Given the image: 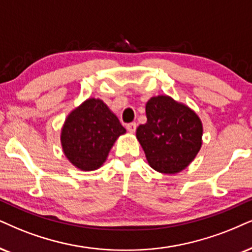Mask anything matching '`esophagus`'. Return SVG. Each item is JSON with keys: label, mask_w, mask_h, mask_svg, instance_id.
Masks as SVG:
<instances>
[{"label": "esophagus", "mask_w": 252, "mask_h": 252, "mask_svg": "<svg viewBox=\"0 0 252 252\" xmlns=\"http://www.w3.org/2000/svg\"><path fill=\"white\" fill-rule=\"evenodd\" d=\"M136 128H137L136 123H129L128 126H126V130H128V131H129L130 133L135 132V131H136Z\"/></svg>", "instance_id": "34e87169"}]
</instances>
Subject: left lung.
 Returning <instances> with one entry per match:
<instances>
[{"label": "left lung", "mask_w": 252, "mask_h": 252, "mask_svg": "<svg viewBox=\"0 0 252 252\" xmlns=\"http://www.w3.org/2000/svg\"><path fill=\"white\" fill-rule=\"evenodd\" d=\"M145 111L148 121L137 128L136 137L146 160L159 173H179L201 149V120L189 106L168 95L152 96Z\"/></svg>", "instance_id": "1"}]
</instances>
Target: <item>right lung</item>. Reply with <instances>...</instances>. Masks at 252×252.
Segmentation results:
<instances>
[{"mask_svg": "<svg viewBox=\"0 0 252 252\" xmlns=\"http://www.w3.org/2000/svg\"><path fill=\"white\" fill-rule=\"evenodd\" d=\"M126 133L115 114L100 98L89 97L66 117L60 132L63 155L79 170L102 166L116 139Z\"/></svg>", "mask_w": 252, "mask_h": 252, "instance_id": "right-lung-1", "label": "right lung"}]
</instances>
